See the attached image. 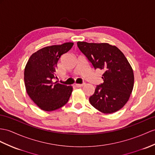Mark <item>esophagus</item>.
<instances>
[{
  "mask_svg": "<svg viewBox=\"0 0 155 155\" xmlns=\"http://www.w3.org/2000/svg\"><path fill=\"white\" fill-rule=\"evenodd\" d=\"M75 87H83L84 85V84H75Z\"/></svg>",
  "mask_w": 155,
  "mask_h": 155,
  "instance_id": "34e87169",
  "label": "esophagus"
}]
</instances>
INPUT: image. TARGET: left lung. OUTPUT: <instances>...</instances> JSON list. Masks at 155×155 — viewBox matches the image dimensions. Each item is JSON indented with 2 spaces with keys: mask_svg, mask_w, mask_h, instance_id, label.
Instances as JSON below:
<instances>
[{
  "mask_svg": "<svg viewBox=\"0 0 155 155\" xmlns=\"http://www.w3.org/2000/svg\"><path fill=\"white\" fill-rule=\"evenodd\" d=\"M77 45L93 68L103 71V83L97 85L89 97L91 104L104 114L119 110L129 100L134 83V71L126 56L119 48L108 43Z\"/></svg>",
  "mask_w": 155,
  "mask_h": 155,
  "instance_id": "1",
  "label": "left lung"
}]
</instances>
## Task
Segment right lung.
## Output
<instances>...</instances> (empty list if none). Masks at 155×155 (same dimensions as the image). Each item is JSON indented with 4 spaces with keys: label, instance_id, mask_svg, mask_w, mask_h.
<instances>
[{
    "label": "right lung",
    "instance_id": "add662e5",
    "mask_svg": "<svg viewBox=\"0 0 155 155\" xmlns=\"http://www.w3.org/2000/svg\"><path fill=\"white\" fill-rule=\"evenodd\" d=\"M73 43L52 45L33 53L24 70V82L28 95L33 103L45 111H52L66 104L72 87L53 82L60 58L68 52Z\"/></svg>",
    "mask_w": 155,
    "mask_h": 155
}]
</instances>
